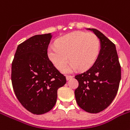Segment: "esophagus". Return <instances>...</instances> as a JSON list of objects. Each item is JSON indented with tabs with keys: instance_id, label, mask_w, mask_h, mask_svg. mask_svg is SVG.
Segmentation results:
<instances>
[{
	"instance_id": "esophagus-1",
	"label": "esophagus",
	"mask_w": 130,
	"mask_h": 130,
	"mask_svg": "<svg viewBox=\"0 0 130 130\" xmlns=\"http://www.w3.org/2000/svg\"><path fill=\"white\" fill-rule=\"evenodd\" d=\"M71 78H73V76H72V75H67V76H66V79H67V80H69V79H71Z\"/></svg>"
}]
</instances>
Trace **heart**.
<instances>
[{"label":"heart","instance_id":"obj_1","mask_svg":"<svg viewBox=\"0 0 130 130\" xmlns=\"http://www.w3.org/2000/svg\"><path fill=\"white\" fill-rule=\"evenodd\" d=\"M100 51V41L94 34L74 31L59 38L56 46H50L47 55L50 61L58 69L64 73H71L79 68L86 70L90 68L96 60ZM69 57H68V55Z\"/></svg>","mask_w":130,"mask_h":130}]
</instances>
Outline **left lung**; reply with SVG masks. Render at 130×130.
<instances>
[{"mask_svg":"<svg viewBox=\"0 0 130 130\" xmlns=\"http://www.w3.org/2000/svg\"><path fill=\"white\" fill-rule=\"evenodd\" d=\"M86 29L98 37L101 50L94 65L75 76L79 82L75 96L81 109L98 113L109 107L117 94L121 80V66L115 45L98 29Z\"/></svg>","mask_w":130,"mask_h":130,"instance_id":"1","label":"left lung"}]
</instances>
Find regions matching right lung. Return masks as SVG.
Wrapping results in <instances>:
<instances>
[{"label":"right lung","mask_w":130,"mask_h":130,"mask_svg":"<svg viewBox=\"0 0 130 130\" xmlns=\"http://www.w3.org/2000/svg\"><path fill=\"white\" fill-rule=\"evenodd\" d=\"M52 34L36 35L17 46L11 67V81L21 105L36 115L53 109L57 90L66 84L47 55Z\"/></svg>","instance_id":"right-lung-1"}]
</instances>
